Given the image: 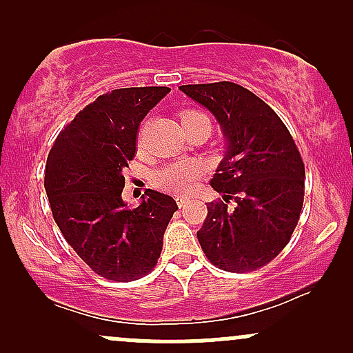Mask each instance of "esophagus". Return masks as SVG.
I'll return each instance as SVG.
<instances>
[{
  "instance_id": "obj_1",
  "label": "esophagus",
  "mask_w": 353,
  "mask_h": 353,
  "mask_svg": "<svg viewBox=\"0 0 353 353\" xmlns=\"http://www.w3.org/2000/svg\"><path fill=\"white\" fill-rule=\"evenodd\" d=\"M189 201H190L189 197H185V196H177V197H176V202H177V205H179V208H182V205L188 204Z\"/></svg>"
}]
</instances>
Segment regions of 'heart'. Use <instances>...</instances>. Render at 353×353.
Instances as JSON below:
<instances>
[{"instance_id":"b5f03b06","label":"heart","mask_w":353,"mask_h":353,"mask_svg":"<svg viewBox=\"0 0 353 353\" xmlns=\"http://www.w3.org/2000/svg\"><path fill=\"white\" fill-rule=\"evenodd\" d=\"M196 117H205L204 114L196 111H189L182 116V121L196 119ZM201 177V165L192 161H179L164 165L159 172L156 174L157 188L172 194H184L194 189Z\"/></svg>"}]
</instances>
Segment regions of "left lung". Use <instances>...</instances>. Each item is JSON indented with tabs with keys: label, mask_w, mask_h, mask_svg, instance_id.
<instances>
[{
	"label": "left lung",
	"mask_w": 353,
	"mask_h": 353,
	"mask_svg": "<svg viewBox=\"0 0 353 353\" xmlns=\"http://www.w3.org/2000/svg\"><path fill=\"white\" fill-rule=\"evenodd\" d=\"M179 89L216 117L225 139L210 179L225 202H209L199 244L219 269H259L287 245L301 216L305 169L297 145L281 117L249 89L228 81Z\"/></svg>",
	"instance_id": "left-lung-1"
}]
</instances>
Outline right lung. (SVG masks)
Here are the masks:
<instances>
[{
    "mask_svg": "<svg viewBox=\"0 0 353 353\" xmlns=\"http://www.w3.org/2000/svg\"><path fill=\"white\" fill-rule=\"evenodd\" d=\"M169 91L124 88L99 96L66 125L48 156L44 189L52 217L74 252L109 281L151 272L177 210L171 196L152 189L136 209L123 199L141 121Z\"/></svg>",
    "mask_w": 353,
    "mask_h": 353,
    "instance_id": "right-lung-1",
    "label": "right lung"
}]
</instances>
